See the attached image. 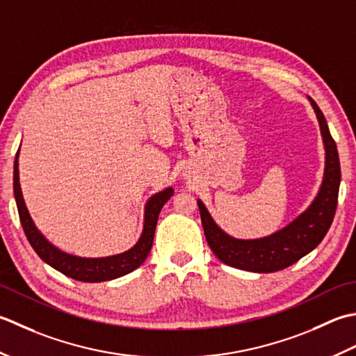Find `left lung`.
Returning <instances> with one entry per match:
<instances>
[{"label":"left lung","mask_w":356,"mask_h":356,"mask_svg":"<svg viewBox=\"0 0 356 356\" xmlns=\"http://www.w3.org/2000/svg\"><path fill=\"white\" fill-rule=\"evenodd\" d=\"M309 99L321 127L325 147V170L320 192L306 212H302L284 229L275 232L273 235L259 239H236L224 234L216 226L204 204L198 200L207 244L224 264L258 273L278 272L314 250L330 229L338 204L341 181L339 156L337 143L329 132L321 108L314 99Z\"/></svg>","instance_id":"1"}]
</instances>
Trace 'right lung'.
I'll return each mask as SVG.
<instances>
[{
	"label": "right lung",
	"instance_id": "1",
	"mask_svg": "<svg viewBox=\"0 0 356 356\" xmlns=\"http://www.w3.org/2000/svg\"><path fill=\"white\" fill-rule=\"evenodd\" d=\"M18 154H19V149L15 156V164H13V193H15L19 221H21V226L24 229V234L29 239V243H31L33 250L38 253V257L44 261V263L52 266L54 269L64 273L66 277L74 278L76 281L101 282V281L120 278L122 275H127L132 270L138 269V267L146 261L149 252L152 249V244H154L158 215L161 212L163 206L173 195V191L170 187L154 195V197L147 201L146 212H144L143 234L132 249H129L124 253H120V255L106 257V258H78L58 250L40 234L38 230H36L31 215L27 212V207L24 204L23 193H21L19 177H18Z\"/></svg>",
	"mask_w": 356,
	"mask_h": 356
}]
</instances>
